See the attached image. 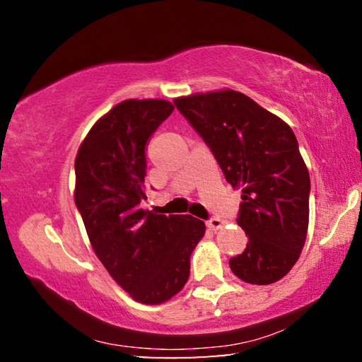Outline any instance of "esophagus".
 <instances>
[{
	"label": "esophagus",
	"mask_w": 362,
	"mask_h": 362,
	"mask_svg": "<svg viewBox=\"0 0 362 362\" xmlns=\"http://www.w3.org/2000/svg\"><path fill=\"white\" fill-rule=\"evenodd\" d=\"M222 226H223V222L220 218H212L207 222V228H209L211 231H217L222 228Z\"/></svg>",
	"instance_id": "34e87169"
}]
</instances>
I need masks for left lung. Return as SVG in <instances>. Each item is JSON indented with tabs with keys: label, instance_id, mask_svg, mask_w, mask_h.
I'll use <instances>...</instances> for the list:
<instances>
[{
	"label": "left lung",
	"instance_id": "8db88e82",
	"mask_svg": "<svg viewBox=\"0 0 362 362\" xmlns=\"http://www.w3.org/2000/svg\"><path fill=\"white\" fill-rule=\"evenodd\" d=\"M174 103L209 145L226 182L243 192L236 222L249 241L230 259L231 272L249 284L276 283L298 260L310 220V174L291 126L233 89Z\"/></svg>",
	"mask_w": 362,
	"mask_h": 362
}]
</instances>
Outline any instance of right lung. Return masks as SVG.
I'll use <instances>...</instances> for the list:
<instances>
[{
  "mask_svg": "<svg viewBox=\"0 0 362 362\" xmlns=\"http://www.w3.org/2000/svg\"><path fill=\"white\" fill-rule=\"evenodd\" d=\"M174 112L163 99H127L95 121L75 159V203L97 259L136 302L159 305L189 276V255L206 233L192 216L140 207L145 145Z\"/></svg>",
  "mask_w": 362,
  "mask_h": 362,
  "instance_id": "right-lung-1",
  "label": "right lung"
}]
</instances>
